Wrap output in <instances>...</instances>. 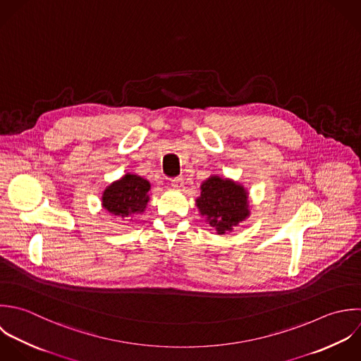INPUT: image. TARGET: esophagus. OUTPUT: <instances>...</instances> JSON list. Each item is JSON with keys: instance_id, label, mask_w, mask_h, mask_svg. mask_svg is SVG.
<instances>
[{"instance_id": "obj_1", "label": "esophagus", "mask_w": 361, "mask_h": 361, "mask_svg": "<svg viewBox=\"0 0 361 361\" xmlns=\"http://www.w3.org/2000/svg\"><path fill=\"white\" fill-rule=\"evenodd\" d=\"M171 185H173L174 188H183V187H184V180H183V177L173 178V180H171Z\"/></svg>"}]
</instances>
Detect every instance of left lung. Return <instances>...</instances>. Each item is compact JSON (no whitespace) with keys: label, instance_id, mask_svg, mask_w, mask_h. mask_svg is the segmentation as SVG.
Returning a JSON list of instances; mask_svg holds the SVG:
<instances>
[{"label":"left lung","instance_id":"8db88e82","mask_svg":"<svg viewBox=\"0 0 361 361\" xmlns=\"http://www.w3.org/2000/svg\"><path fill=\"white\" fill-rule=\"evenodd\" d=\"M195 205L218 235L232 232L235 226L250 216L247 190L231 180L211 176L201 184V195Z\"/></svg>","mask_w":361,"mask_h":361}]
</instances>
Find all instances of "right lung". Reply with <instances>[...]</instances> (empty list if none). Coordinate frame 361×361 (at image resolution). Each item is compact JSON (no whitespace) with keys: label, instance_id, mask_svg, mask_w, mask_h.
I'll return each mask as SVG.
<instances>
[{"label":"right lung","instance_id":"right-lung-1","mask_svg":"<svg viewBox=\"0 0 361 361\" xmlns=\"http://www.w3.org/2000/svg\"><path fill=\"white\" fill-rule=\"evenodd\" d=\"M150 183L132 173L111 183L102 192L101 204L115 218H132L143 214L149 202Z\"/></svg>","mask_w":361,"mask_h":361}]
</instances>
